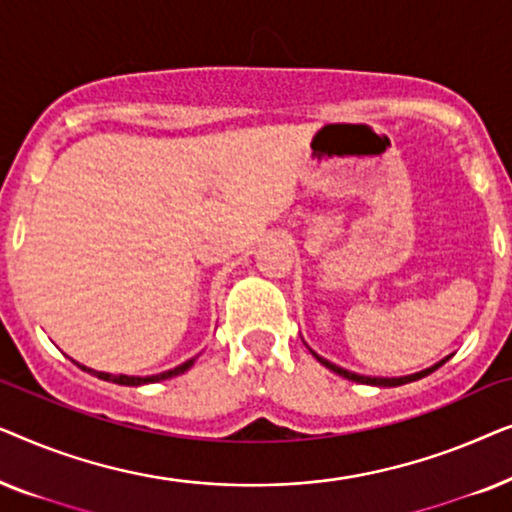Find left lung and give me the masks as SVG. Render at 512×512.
I'll list each match as a JSON object with an SVG mask.
<instances>
[{
  "label": "left lung",
  "instance_id": "1",
  "mask_svg": "<svg viewBox=\"0 0 512 512\" xmlns=\"http://www.w3.org/2000/svg\"><path fill=\"white\" fill-rule=\"evenodd\" d=\"M312 354H314V352H312ZM314 359H317V361L321 363V366H326L328 370H333V373H338V375H342V377H347V380H352V382H359V384H373V387H401V384L415 382V380H419V377H426V375H431L433 370H438L440 366H443V363H445L447 359H450V356H447L445 361L436 363V366L426 368V370H422V373L408 375V377H366V375H356V373H349V370L340 368V366H335V363L326 361V359H321L319 354H314Z\"/></svg>",
  "mask_w": 512,
  "mask_h": 512
}]
</instances>
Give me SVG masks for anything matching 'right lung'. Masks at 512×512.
I'll use <instances>...</instances> for the list:
<instances>
[{
	"mask_svg": "<svg viewBox=\"0 0 512 512\" xmlns=\"http://www.w3.org/2000/svg\"><path fill=\"white\" fill-rule=\"evenodd\" d=\"M193 361L195 359H191V361H186V363H181L179 368H174V370H167V373H160V375H151V377H128V375H109V373H97V370H90V368H86V366H81V363H76V366H79L81 370H88L90 375H97L100 377V380H107V382H116V384H125V387H139V384H151V382H160V380H170V377H174V375H181L184 373V370H188L193 366Z\"/></svg>",
	"mask_w": 512,
	"mask_h": 512,
	"instance_id": "right-lung-1",
	"label": "right lung"
}]
</instances>
